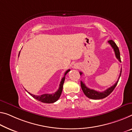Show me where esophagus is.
<instances>
[{
    "mask_svg": "<svg viewBox=\"0 0 132 132\" xmlns=\"http://www.w3.org/2000/svg\"><path fill=\"white\" fill-rule=\"evenodd\" d=\"M74 67V68H78V65H75Z\"/></svg>",
    "mask_w": 132,
    "mask_h": 132,
    "instance_id": "esophagus-1",
    "label": "esophagus"
}]
</instances>
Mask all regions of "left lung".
Returning <instances> with one entry per match:
<instances>
[{
	"label": "left lung",
	"instance_id": "1",
	"mask_svg": "<svg viewBox=\"0 0 132 132\" xmlns=\"http://www.w3.org/2000/svg\"><path fill=\"white\" fill-rule=\"evenodd\" d=\"M108 42L109 44L111 46V47L113 48L114 50V53H115V55L116 57L117 58V59L119 61L121 62V58H120V51H119V49L118 48V46H117L115 42L113 41V40H109ZM121 74V70L120 71V76H119V77L118 78V80L116 81V82L115 84L110 87V88H107V90H106L104 92H97V91H96L94 90H93V89H90L87 87L84 82L81 81V87L83 93H84V94L88 97L89 98L91 99H93V100H99V99H102L104 98L105 97H106L109 96L110 93L114 90V89L115 88V87H116L117 83L119 82V80ZM80 74L81 75L82 74V72H80Z\"/></svg>",
	"mask_w": 132,
	"mask_h": 132
}]
</instances>
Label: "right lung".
<instances>
[{
  "instance_id": "1",
  "label": "right lung",
  "mask_w": 132,
  "mask_h": 132,
  "mask_svg": "<svg viewBox=\"0 0 132 132\" xmlns=\"http://www.w3.org/2000/svg\"><path fill=\"white\" fill-rule=\"evenodd\" d=\"M19 54H20V52H19ZM19 55H18V56H19ZM70 71V70H68L65 72L64 77L62 78V80L60 82L59 88H58V90L56 91L55 93H53V94H44L40 95V96H35V95L31 94L30 93L28 92L27 91H26V92L29 93L32 97H33L34 98L36 99V100L40 101V102L45 103H53L54 102H55V101H56L58 99H59V98L61 96V94L62 91V88H63V84L65 81V75L67 74Z\"/></svg>"
}]
</instances>
